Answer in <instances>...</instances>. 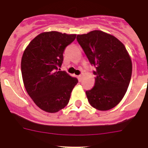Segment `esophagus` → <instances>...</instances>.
Instances as JSON below:
<instances>
[{"label": "esophagus", "instance_id": "esophagus-1", "mask_svg": "<svg viewBox=\"0 0 148 148\" xmlns=\"http://www.w3.org/2000/svg\"><path fill=\"white\" fill-rule=\"evenodd\" d=\"M77 78H78V79H79V81H81V79H82V75H79V76H77Z\"/></svg>", "mask_w": 148, "mask_h": 148}]
</instances>
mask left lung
<instances>
[{
  "instance_id": "1",
  "label": "left lung",
  "mask_w": 148,
  "mask_h": 148,
  "mask_svg": "<svg viewBox=\"0 0 148 148\" xmlns=\"http://www.w3.org/2000/svg\"><path fill=\"white\" fill-rule=\"evenodd\" d=\"M77 40L96 68L95 86L86 91L89 104L101 111L113 108L125 96L132 76L126 48L117 38L98 30L77 35Z\"/></svg>"
}]
</instances>
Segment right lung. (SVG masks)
<instances>
[{"label": "right lung", "instance_id": "obj_1", "mask_svg": "<svg viewBox=\"0 0 148 148\" xmlns=\"http://www.w3.org/2000/svg\"><path fill=\"white\" fill-rule=\"evenodd\" d=\"M76 34L57 31L41 33L29 43L21 59V73L26 92L44 111L56 112L68 104L75 77L60 71L65 48Z\"/></svg>", "mask_w": 148, "mask_h": 148}]
</instances>
